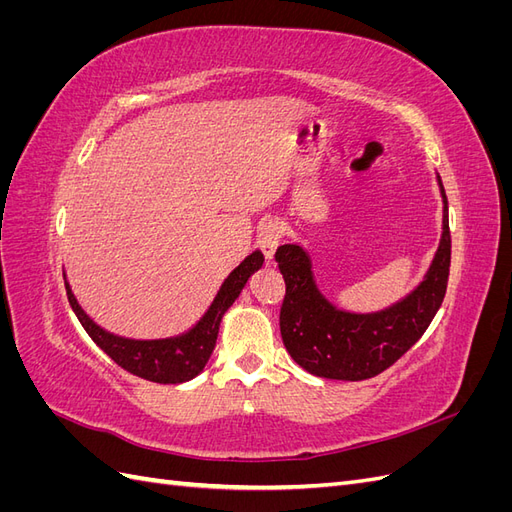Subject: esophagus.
I'll return each instance as SVG.
<instances>
[{
	"label": "esophagus",
	"mask_w": 512,
	"mask_h": 512,
	"mask_svg": "<svg viewBox=\"0 0 512 512\" xmlns=\"http://www.w3.org/2000/svg\"><path fill=\"white\" fill-rule=\"evenodd\" d=\"M280 224H277L275 220H267L262 222L260 228H258V247L262 250V254L267 256V260L273 258L277 245H280Z\"/></svg>",
	"instance_id": "1"
}]
</instances>
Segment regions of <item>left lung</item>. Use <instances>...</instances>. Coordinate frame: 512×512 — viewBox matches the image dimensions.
Instances as JSON below:
<instances>
[{
  "instance_id": "1",
  "label": "left lung",
  "mask_w": 512,
  "mask_h": 512,
  "mask_svg": "<svg viewBox=\"0 0 512 512\" xmlns=\"http://www.w3.org/2000/svg\"><path fill=\"white\" fill-rule=\"evenodd\" d=\"M440 183L444 215L438 252L408 297L371 314H352L337 309L318 290L312 260L301 245L286 243L275 252V262L286 282V297L280 312V329L288 354L305 371L331 380H367L399 356H404L427 331L440 309L448 269H451V230H448V200Z\"/></svg>"
}]
</instances>
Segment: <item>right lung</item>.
Instances as JSON below:
<instances>
[{
    "label": "right lung",
    "instance_id": "add662e5",
    "mask_svg": "<svg viewBox=\"0 0 512 512\" xmlns=\"http://www.w3.org/2000/svg\"><path fill=\"white\" fill-rule=\"evenodd\" d=\"M262 262H265V256L258 250L247 256L241 265L226 277L205 316L200 318L188 333L166 339H128L108 333L83 312V307L76 301L68 282L66 292L72 305V312L83 324L87 335L94 339L119 367L149 382L181 384L196 378L200 371L205 369L215 348V339H218L220 322L224 314L228 312V307L237 301L243 286L250 280V275L262 267Z\"/></svg>",
    "mask_w": 512,
    "mask_h": 512
}]
</instances>
